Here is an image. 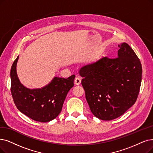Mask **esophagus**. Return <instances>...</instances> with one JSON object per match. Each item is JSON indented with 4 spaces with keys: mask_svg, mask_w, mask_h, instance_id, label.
<instances>
[{
    "mask_svg": "<svg viewBox=\"0 0 153 153\" xmlns=\"http://www.w3.org/2000/svg\"><path fill=\"white\" fill-rule=\"evenodd\" d=\"M80 83H81V79H80V78H79V77L76 76V77L75 78V83L76 85H78L80 84Z\"/></svg>",
    "mask_w": 153,
    "mask_h": 153,
    "instance_id": "obj_1",
    "label": "esophagus"
}]
</instances>
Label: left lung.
I'll return each instance as SVG.
<instances>
[{"mask_svg": "<svg viewBox=\"0 0 153 153\" xmlns=\"http://www.w3.org/2000/svg\"><path fill=\"white\" fill-rule=\"evenodd\" d=\"M118 46L117 58L102 57L79 70L90 111L103 120L117 118L132 107L141 84L139 59L126 42Z\"/></svg>", "mask_w": 153, "mask_h": 153, "instance_id": "obj_1", "label": "left lung"}]
</instances>
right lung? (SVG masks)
Wrapping results in <instances>:
<instances>
[{
  "label": "right lung",
  "mask_w": 153,
  "mask_h": 153,
  "mask_svg": "<svg viewBox=\"0 0 153 153\" xmlns=\"http://www.w3.org/2000/svg\"><path fill=\"white\" fill-rule=\"evenodd\" d=\"M19 56L10 69L11 94L19 111L34 120L48 123L62 112L64 101L74 86L75 76L68 78L54 76L52 80L39 88H29L23 85L17 76L16 67Z\"/></svg>",
  "instance_id": "1"
}]
</instances>
